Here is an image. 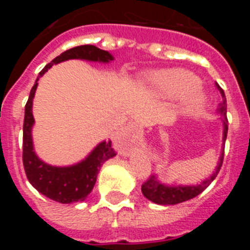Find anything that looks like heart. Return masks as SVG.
<instances>
[{
    "label": "heart",
    "instance_id": "1",
    "mask_svg": "<svg viewBox=\"0 0 250 250\" xmlns=\"http://www.w3.org/2000/svg\"><path fill=\"white\" fill-rule=\"evenodd\" d=\"M145 83L169 96L184 95L183 107L191 111L204 103V96L199 91V80L190 72L184 70H161L150 72L145 76Z\"/></svg>",
    "mask_w": 250,
    "mask_h": 250
}]
</instances>
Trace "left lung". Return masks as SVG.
<instances>
[{
  "mask_svg": "<svg viewBox=\"0 0 250 250\" xmlns=\"http://www.w3.org/2000/svg\"><path fill=\"white\" fill-rule=\"evenodd\" d=\"M216 89L219 90L220 95H222V103L219 104L218 107V112L223 115V146L227 140V134H228V119H227V99H225L224 90L220 87L218 83H215ZM223 159H224V147L222 149V154H220L219 161H218V167H216L215 171L211 174L209 179H205L204 182L200 183L198 185H165L161 182H159L158 178L155 175H151L144 184L141 185V191L144 194L146 199L151 200L152 203L160 205H175L179 203L187 202L196 195H199L202 191H204L214 179L216 178L218 173H219L220 167L223 164Z\"/></svg>",
  "mask_w": 250,
  "mask_h": 250,
  "instance_id": "obj_1",
  "label": "left lung"
}]
</instances>
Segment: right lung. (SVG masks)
Listing matches in <instances>:
<instances>
[{
  "label": "right lung",
  "mask_w": 250,
  "mask_h": 250,
  "mask_svg": "<svg viewBox=\"0 0 250 250\" xmlns=\"http://www.w3.org/2000/svg\"><path fill=\"white\" fill-rule=\"evenodd\" d=\"M79 59L99 62H110L114 60L107 51L100 50L94 45L76 46L54 59L42 68L39 77L42 76L51 66L62 62L66 60ZM36 83L32 86L30 96L25 106V120H23V145H22V160L28 182L37 191L61 204L83 202L86 196L91 193L96 183V178L101 165L106 160L116 155L111 141H101L85 160L70 167H52L43 163L34 150L32 144V126L35 119L32 115V101L37 89Z\"/></svg>",
  "instance_id": "obj_1"
}]
</instances>
